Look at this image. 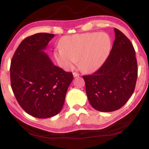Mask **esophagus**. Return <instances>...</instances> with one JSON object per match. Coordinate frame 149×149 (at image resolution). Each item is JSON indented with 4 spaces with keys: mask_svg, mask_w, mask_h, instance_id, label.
Wrapping results in <instances>:
<instances>
[{
    "mask_svg": "<svg viewBox=\"0 0 149 149\" xmlns=\"http://www.w3.org/2000/svg\"><path fill=\"white\" fill-rule=\"evenodd\" d=\"M73 75H74V77H75L79 76V73H77V72H74V73H73Z\"/></svg>",
    "mask_w": 149,
    "mask_h": 149,
    "instance_id": "esophagus-1",
    "label": "esophagus"
}]
</instances>
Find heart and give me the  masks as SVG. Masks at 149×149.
Listing matches in <instances>:
<instances>
[{
  "label": "heart",
  "instance_id": "obj_1",
  "mask_svg": "<svg viewBox=\"0 0 149 149\" xmlns=\"http://www.w3.org/2000/svg\"><path fill=\"white\" fill-rule=\"evenodd\" d=\"M112 42L106 33H85L65 37L61 46L54 49L57 62L66 70L72 69L79 60L82 70L94 72L101 67L109 55Z\"/></svg>",
  "mask_w": 149,
  "mask_h": 149
}]
</instances>
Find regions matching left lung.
<instances>
[{"label": "left lung", "mask_w": 149, "mask_h": 149, "mask_svg": "<svg viewBox=\"0 0 149 149\" xmlns=\"http://www.w3.org/2000/svg\"><path fill=\"white\" fill-rule=\"evenodd\" d=\"M115 41L109 56L94 74L84 75L89 102L100 112H112L124 105L134 91L137 64L132 42L114 28Z\"/></svg>", "instance_id": "8db88e82"}]
</instances>
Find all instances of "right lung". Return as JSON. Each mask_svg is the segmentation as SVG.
I'll use <instances>...</instances> for the list:
<instances>
[{"mask_svg":"<svg viewBox=\"0 0 149 149\" xmlns=\"http://www.w3.org/2000/svg\"><path fill=\"white\" fill-rule=\"evenodd\" d=\"M54 37L40 33L27 37L10 64L11 87L17 101L27 114L37 118L58 114L73 80L72 73L54 65L44 52Z\"/></svg>","mask_w":149,"mask_h":149,"instance_id":"right-lung-1","label":"right lung"}]
</instances>
